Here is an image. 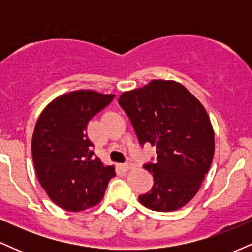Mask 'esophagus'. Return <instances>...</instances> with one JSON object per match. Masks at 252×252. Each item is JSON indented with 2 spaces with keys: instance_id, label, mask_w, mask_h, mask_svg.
Wrapping results in <instances>:
<instances>
[{
  "instance_id": "obj_1",
  "label": "esophagus",
  "mask_w": 252,
  "mask_h": 252,
  "mask_svg": "<svg viewBox=\"0 0 252 252\" xmlns=\"http://www.w3.org/2000/svg\"><path fill=\"white\" fill-rule=\"evenodd\" d=\"M124 169L126 170H130V169H134L135 168V163H132V162H128V163H126L124 164Z\"/></svg>"
}]
</instances>
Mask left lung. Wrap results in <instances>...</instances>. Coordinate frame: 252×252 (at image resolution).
Instances as JSON below:
<instances>
[{"label": "left lung", "instance_id": "left-lung-1", "mask_svg": "<svg viewBox=\"0 0 252 252\" xmlns=\"http://www.w3.org/2000/svg\"><path fill=\"white\" fill-rule=\"evenodd\" d=\"M141 144L156 147V163L144 168L154 176L150 192L138 196L158 212L179 210L194 198L215 155V131L198 98L175 80L153 79L121 94Z\"/></svg>", "mask_w": 252, "mask_h": 252}]
</instances>
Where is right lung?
I'll return each instance as SVG.
<instances>
[{"instance_id":"obj_1","label":"right lung","mask_w":252,"mask_h":252,"mask_svg":"<svg viewBox=\"0 0 252 252\" xmlns=\"http://www.w3.org/2000/svg\"><path fill=\"white\" fill-rule=\"evenodd\" d=\"M114 94L76 90L54 98L42 110L32 137V156L40 185L54 204L79 212L102 201L115 166L94 158L88 123Z\"/></svg>"}]
</instances>
